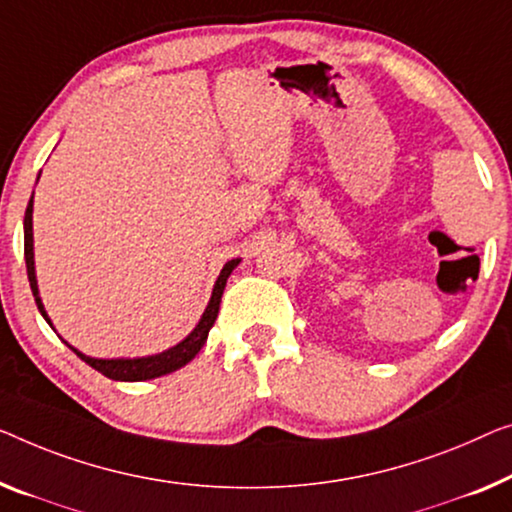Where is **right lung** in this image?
<instances>
[{
    "label": "right lung",
    "instance_id": "obj_1",
    "mask_svg": "<svg viewBox=\"0 0 512 512\" xmlns=\"http://www.w3.org/2000/svg\"><path fill=\"white\" fill-rule=\"evenodd\" d=\"M32 213H34V195L32 200L27 204V211H25V262H27V278H29V287H32V294L36 299L38 310H41V315L45 322H50L48 312L43 308V301L41 296H38V282H36V269H34V230H32ZM241 259H230L223 266V271H220V276L216 280V285H213V292H211V301L207 305V310H204V315L200 322L193 331H190L186 338H183L179 345H174L170 349H165V352L154 354V356H140V358H91L87 354L78 352V349L68 345V349H73L75 354H78L82 361L91 368L101 372L108 379L114 381H147V379H156V377H163V375H170V372L183 368V365L193 361L197 356V352L204 347V342L209 338V331L213 322H216L218 317V310H220V299H223V292H225V285H227V278H230V273L239 266Z\"/></svg>",
    "mask_w": 512,
    "mask_h": 512
}]
</instances>
